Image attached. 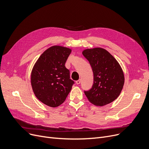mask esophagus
I'll use <instances>...</instances> for the list:
<instances>
[{"instance_id":"esophagus-1","label":"esophagus","mask_w":149,"mask_h":149,"mask_svg":"<svg viewBox=\"0 0 149 149\" xmlns=\"http://www.w3.org/2000/svg\"><path fill=\"white\" fill-rule=\"evenodd\" d=\"M80 83H81V79H79V80H77V81H76V84L77 85H79Z\"/></svg>"}]
</instances>
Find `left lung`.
I'll use <instances>...</instances> for the list:
<instances>
[{"label":"left lung","mask_w":149,"mask_h":149,"mask_svg":"<svg viewBox=\"0 0 149 149\" xmlns=\"http://www.w3.org/2000/svg\"><path fill=\"white\" fill-rule=\"evenodd\" d=\"M82 54L88 61L94 76L91 88L84 91L88 100L97 106L112 102L124 86V74L121 67L109 52L102 48L84 49Z\"/></svg>","instance_id":"1"}]
</instances>
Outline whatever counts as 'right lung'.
Here are the masks:
<instances>
[{
    "label": "right lung",
    "mask_w": 149,
    "mask_h": 149,
    "mask_svg": "<svg viewBox=\"0 0 149 149\" xmlns=\"http://www.w3.org/2000/svg\"><path fill=\"white\" fill-rule=\"evenodd\" d=\"M72 49L59 45L48 48L33 68L31 84L35 96L44 104L56 107L65 101L74 83L65 62Z\"/></svg>",
    "instance_id": "1"
}]
</instances>
